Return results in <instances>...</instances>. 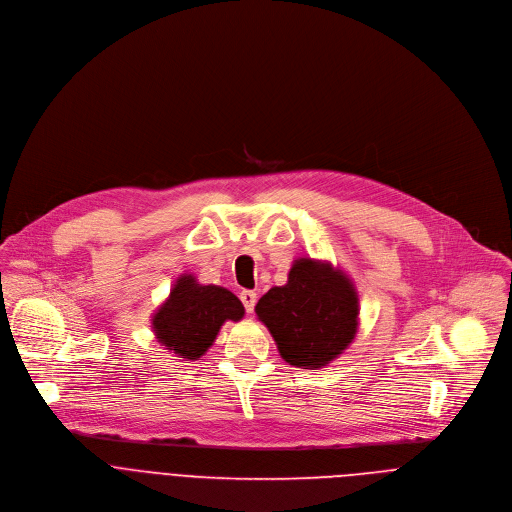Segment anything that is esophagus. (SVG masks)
Here are the masks:
<instances>
[{
    "instance_id": "obj_1",
    "label": "esophagus",
    "mask_w": 512,
    "mask_h": 512,
    "mask_svg": "<svg viewBox=\"0 0 512 512\" xmlns=\"http://www.w3.org/2000/svg\"><path fill=\"white\" fill-rule=\"evenodd\" d=\"M239 298H241V302H243V306H245L247 314H251V312L255 310V304H257V294H255V291H251V289H243Z\"/></svg>"
}]
</instances>
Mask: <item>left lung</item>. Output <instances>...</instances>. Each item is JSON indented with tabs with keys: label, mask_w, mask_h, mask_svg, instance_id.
I'll return each mask as SVG.
<instances>
[{
	"label": "left lung",
	"mask_w": 512,
	"mask_h": 512,
	"mask_svg": "<svg viewBox=\"0 0 512 512\" xmlns=\"http://www.w3.org/2000/svg\"><path fill=\"white\" fill-rule=\"evenodd\" d=\"M285 362L322 369L356 336L358 296L346 273L326 261L298 259L287 283L271 287L255 306Z\"/></svg>",
	"instance_id": "1"
}]
</instances>
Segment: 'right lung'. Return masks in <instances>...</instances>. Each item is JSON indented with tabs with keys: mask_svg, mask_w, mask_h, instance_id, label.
Listing matches in <instances>:
<instances>
[{
	"mask_svg": "<svg viewBox=\"0 0 512 512\" xmlns=\"http://www.w3.org/2000/svg\"><path fill=\"white\" fill-rule=\"evenodd\" d=\"M245 314L241 300L221 285H202L184 273L170 289V298L156 310L152 328L162 346L186 360H198L227 322Z\"/></svg>",
	"mask_w": 512,
	"mask_h": 512,
	"instance_id": "1",
	"label": "right lung"
}]
</instances>
